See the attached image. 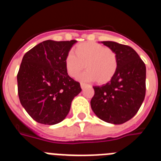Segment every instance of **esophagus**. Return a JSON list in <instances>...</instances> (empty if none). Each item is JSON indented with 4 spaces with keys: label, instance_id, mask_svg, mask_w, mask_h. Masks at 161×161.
Listing matches in <instances>:
<instances>
[{
    "label": "esophagus",
    "instance_id": "obj_1",
    "mask_svg": "<svg viewBox=\"0 0 161 161\" xmlns=\"http://www.w3.org/2000/svg\"><path fill=\"white\" fill-rule=\"evenodd\" d=\"M86 86H87V85H86V83H83V82L80 83V87H81V89H84V88L86 87Z\"/></svg>",
    "mask_w": 161,
    "mask_h": 161
}]
</instances>
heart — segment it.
Masks as SVG:
<instances>
[{"mask_svg": "<svg viewBox=\"0 0 161 161\" xmlns=\"http://www.w3.org/2000/svg\"><path fill=\"white\" fill-rule=\"evenodd\" d=\"M75 53L70 51L65 58V68L71 77L76 78L85 67L87 71L80 80L100 85L109 82L118 69V57L113 49L101 44L87 41L78 44Z\"/></svg>", "mask_w": 161, "mask_h": 161, "instance_id": "1", "label": "heart"}]
</instances>
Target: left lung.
<instances>
[{
  "label": "left lung",
  "mask_w": 161,
  "mask_h": 161,
  "mask_svg": "<svg viewBox=\"0 0 161 161\" xmlns=\"http://www.w3.org/2000/svg\"><path fill=\"white\" fill-rule=\"evenodd\" d=\"M116 52L118 69L114 77L102 86H94L90 101L93 112L108 123L120 125L134 117L146 94V66L130 46L102 41Z\"/></svg>",
  "instance_id": "1"
}]
</instances>
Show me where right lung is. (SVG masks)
Wrapping results in <instances>:
<instances>
[{"mask_svg":"<svg viewBox=\"0 0 161 161\" xmlns=\"http://www.w3.org/2000/svg\"><path fill=\"white\" fill-rule=\"evenodd\" d=\"M76 42L45 41L24 54L17 75L18 94L26 112L43 125L64 120L80 83L67 74L65 58Z\"/></svg>","mask_w":161,"mask_h":161,"instance_id":"1","label":"right lung"}]
</instances>
